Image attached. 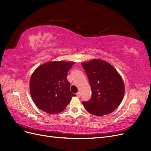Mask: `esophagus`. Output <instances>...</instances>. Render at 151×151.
I'll use <instances>...</instances> for the list:
<instances>
[{
	"mask_svg": "<svg viewBox=\"0 0 151 151\" xmlns=\"http://www.w3.org/2000/svg\"><path fill=\"white\" fill-rule=\"evenodd\" d=\"M76 95H77V96H78V97H80V96H81V93H80V92H77Z\"/></svg>",
	"mask_w": 151,
	"mask_h": 151,
	"instance_id": "34e87169",
	"label": "esophagus"
}]
</instances>
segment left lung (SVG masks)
Masks as SVG:
<instances>
[{
  "label": "left lung",
  "mask_w": 151,
  "mask_h": 151,
  "mask_svg": "<svg viewBox=\"0 0 151 151\" xmlns=\"http://www.w3.org/2000/svg\"><path fill=\"white\" fill-rule=\"evenodd\" d=\"M82 65L92 90L91 99L82 102L85 109L97 116L112 113L123 99L124 84L121 76L113 66L101 59L83 62Z\"/></svg>",
  "instance_id": "8db88e82"
}]
</instances>
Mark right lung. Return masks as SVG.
Segmentation results:
<instances>
[{
    "label": "right lung",
    "instance_id": "add662e5",
    "mask_svg": "<svg viewBox=\"0 0 151 151\" xmlns=\"http://www.w3.org/2000/svg\"><path fill=\"white\" fill-rule=\"evenodd\" d=\"M74 62L50 61L40 65L29 81V91L39 109L53 114L62 112L76 96L70 90L67 79Z\"/></svg>",
    "mask_w": 151,
    "mask_h": 151
}]
</instances>
